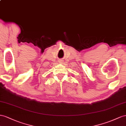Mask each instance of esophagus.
Masks as SVG:
<instances>
[{
	"instance_id": "34e87169",
	"label": "esophagus",
	"mask_w": 126,
	"mask_h": 126,
	"mask_svg": "<svg viewBox=\"0 0 126 126\" xmlns=\"http://www.w3.org/2000/svg\"><path fill=\"white\" fill-rule=\"evenodd\" d=\"M63 62V60H59V62H60V63H62Z\"/></svg>"
}]
</instances>
